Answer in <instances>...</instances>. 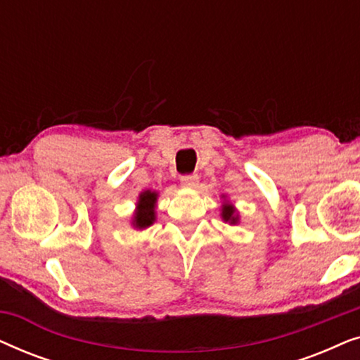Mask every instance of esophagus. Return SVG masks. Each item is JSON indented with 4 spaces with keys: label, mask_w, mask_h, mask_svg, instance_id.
Returning a JSON list of instances; mask_svg holds the SVG:
<instances>
[{
    "label": "esophagus",
    "mask_w": 360,
    "mask_h": 360,
    "mask_svg": "<svg viewBox=\"0 0 360 360\" xmlns=\"http://www.w3.org/2000/svg\"><path fill=\"white\" fill-rule=\"evenodd\" d=\"M181 185L186 186V188H195L196 185H198V175H184L180 179Z\"/></svg>",
    "instance_id": "esophagus-1"
}]
</instances>
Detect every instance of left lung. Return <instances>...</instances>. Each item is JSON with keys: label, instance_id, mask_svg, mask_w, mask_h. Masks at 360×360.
<instances>
[{"label": "left lung", "instance_id": "8db88e82", "mask_svg": "<svg viewBox=\"0 0 360 360\" xmlns=\"http://www.w3.org/2000/svg\"><path fill=\"white\" fill-rule=\"evenodd\" d=\"M221 216H223V219L229 224H238V221H239V216L236 214L234 206L229 205V203L223 205V211H221Z\"/></svg>", "mask_w": 360, "mask_h": 360}]
</instances>
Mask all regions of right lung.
Listing matches in <instances>:
<instances>
[{"label":"right lung","mask_w":360,"mask_h":360,"mask_svg":"<svg viewBox=\"0 0 360 360\" xmlns=\"http://www.w3.org/2000/svg\"><path fill=\"white\" fill-rule=\"evenodd\" d=\"M157 191L146 190L139 195L137 200V208L132 218V226L136 229H146L155 221V203H157Z\"/></svg>","instance_id":"obj_1"}]
</instances>
